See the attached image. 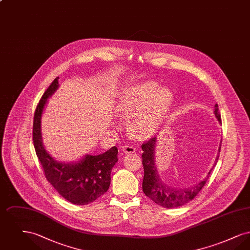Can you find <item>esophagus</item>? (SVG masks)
<instances>
[{
	"label": "esophagus",
	"instance_id": "esophagus-1",
	"mask_svg": "<svg viewBox=\"0 0 250 250\" xmlns=\"http://www.w3.org/2000/svg\"><path fill=\"white\" fill-rule=\"evenodd\" d=\"M122 151L125 153V154H132V153H135L136 152V148L131 145V144H125L123 147H122Z\"/></svg>",
	"mask_w": 250,
	"mask_h": 250
}]
</instances>
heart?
Segmentation results:
<instances>
[{
	"label": "heart",
	"instance_id": "heart-1",
	"mask_svg": "<svg viewBox=\"0 0 250 250\" xmlns=\"http://www.w3.org/2000/svg\"><path fill=\"white\" fill-rule=\"evenodd\" d=\"M172 95L166 88L147 82L132 88L118 105V112L130 115L129 127L140 138L153 135L158 129L171 104Z\"/></svg>",
	"mask_w": 250,
	"mask_h": 250
}]
</instances>
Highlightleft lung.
<instances>
[{
	"label": "left lung",
	"mask_w": 250,
	"mask_h": 250,
	"mask_svg": "<svg viewBox=\"0 0 250 250\" xmlns=\"http://www.w3.org/2000/svg\"><path fill=\"white\" fill-rule=\"evenodd\" d=\"M214 112L215 117L219 121V123H221V115L219 113L217 104H215L214 106ZM155 145V138H151L150 140H148L142 145L143 151L142 158H143V169H144L143 190L144 194L156 204L167 209L179 207L190 202L199 194V192L202 190L207 180L210 177V173L213 168L209 171L206 178L203 179V181H201V183L197 184L192 188H184V189H177L174 188H170L167 186L166 184H164L159 177V175L157 174V169L155 167V155H155L154 154ZM220 148H219V152H220ZM218 157L219 155H217L214 165L216 164Z\"/></svg>",
	"instance_id": "left-lung-1"
}]
</instances>
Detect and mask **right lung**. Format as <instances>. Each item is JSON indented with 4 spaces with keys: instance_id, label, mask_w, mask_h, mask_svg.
<instances>
[{
    "instance_id": "1",
    "label": "right lung",
    "mask_w": 250,
    "mask_h": 250,
    "mask_svg": "<svg viewBox=\"0 0 250 250\" xmlns=\"http://www.w3.org/2000/svg\"><path fill=\"white\" fill-rule=\"evenodd\" d=\"M58 80V77L54 79L37 104L33 126L34 146L50 185L68 202L85 205L95 202L108 189L111 168L118 161V149L113 146L101 155H85L83 160L74 164L57 162L48 155L42 143L41 116L47 99L59 86Z\"/></svg>"
}]
</instances>
